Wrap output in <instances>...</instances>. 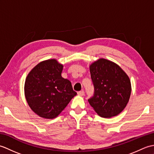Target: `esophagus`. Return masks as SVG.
I'll return each mask as SVG.
<instances>
[{
	"instance_id": "34e87169",
	"label": "esophagus",
	"mask_w": 154,
	"mask_h": 154,
	"mask_svg": "<svg viewBox=\"0 0 154 154\" xmlns=\"http://www.w3.org/2000/svg\"><path fill=\"white\" fill-rule=\"evenodd\" d=\"M77 94H79V96H83L84 94H85V92H84V91H83V90H82V91H79V92L77 93Z\"/></svg>"
}]
</instances>
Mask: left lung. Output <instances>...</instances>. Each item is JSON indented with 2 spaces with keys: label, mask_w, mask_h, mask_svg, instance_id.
<instances>
[{
  "label": "left lung",
  "mask_w": 154,
  "mask_h": 154,
  "mask_svg": "<svg viewBox=\"0 0 154 154\" xmlns=\"http://www.w3.org/2000/svg\"><path fill=\"white\" fill-rule=\"evenodd\" d=\"M94 86L90 105L101 117L119 114L126 107L131 94V83L126 73L112 61L101 58L90 65Z\"/></svg>",
  "instance_id": "obj_1"
}]
</instances>
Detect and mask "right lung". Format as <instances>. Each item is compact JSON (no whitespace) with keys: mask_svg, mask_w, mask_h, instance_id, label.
<instances>
[{"mask_svg":"<svg viewBox=\"0 0 154 154\" xmlns=\"http://www.w3.org/2000/svg\"><path fill=\"white\" fill-rule=\"evenodd\" d=\"M63 67L54 59L42 61L26 79V99L39 116L48 119L57 117L77 94L70 81L61 77Z\"/></svg>","mask_w":154,"mask_h":154,"instance_id":"obj_1","label":"right lung"}]
</instances>
